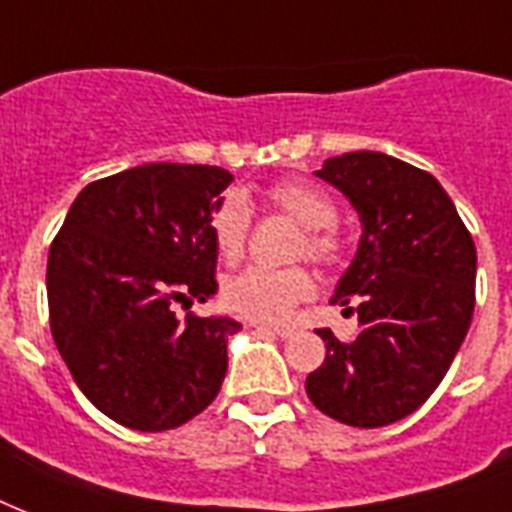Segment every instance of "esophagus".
Returning <instances> with one entry per match:
<instances>
[{
	"mask_svg": "<svg viewBox=\"0 0 512 512\" xmlns=\"http://www.w3.org/2000/svg\"><path fill=\"white\" fill-rule=\"evenodd\" d=\"M257 329H265V332H271V335L279 337H289L295 332V327H279V324H257Z\"/></svg>",
	"mask_w": 512,
	"mask_h": 512,
	"instance_id": "34e87169",
	"label": "esophagus"
}]
</instances>
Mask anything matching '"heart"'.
<instances>
[{"mask_svg": "<svg viewBox=\"0 0 512 512\" xmlns=\"http://www.w3.org/2000/svg\"><path fill=\"white\" fill-rule=\"evenodd\" d=\"M265 201L303 225V239L297 255L311 257L319 265H337L345 255V239L337 231V204L324 188L303 177H284L265 191ZM247 201L231 193L225 196L209 217V231L220 260L236 263L244 255L249 239ZM316 292V281L303 265L295 268H247L223 284V305L233 316L252 321H284Z\"/></svg>", "mask_w": 512, "mask_h": 512, "instance_id": "heart-1", "label": "heart"}]
</instances>
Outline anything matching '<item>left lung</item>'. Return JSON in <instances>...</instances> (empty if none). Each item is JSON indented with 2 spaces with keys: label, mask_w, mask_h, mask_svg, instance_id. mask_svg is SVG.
<instances>
[{
  "label": "left lung",
  "mask_w": 512,
  "mask_h": 512,
  "mask_svg": "<svg viewBox=\"0 0 512 512\" xmlns=\"http://www.w3.org/2000/svg\"><path fill=\"white\" fill-rule=\"evenodd\" d=\"M316 175L348 196L364 233L332 297L358 332H316L327 358L305 390L332 420L382 428L428 401L468 335L476 244L436 177L401 159L353 151Z\"/></svg>",
  "instance_id": "1"
}]
</instances>
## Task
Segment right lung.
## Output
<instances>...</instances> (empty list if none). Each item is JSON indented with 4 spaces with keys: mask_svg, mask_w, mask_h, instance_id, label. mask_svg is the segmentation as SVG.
Returning a JSON list of instances; mask_svg holds the SVG:
<instances>
[{
    "mask_svg": "<svg viewBox=\"0 0 512 512\" xmlns=\"http://www.w3.org/2000/svg\"><path fill=\"white\" fill-rule=\"evenodd\" d=\"M223 167L143 164L90 183L47 257L52 340L79 390L132 430H170L223 385L233 319L188 311L217 292L209 217Z\"/></svg>",
    "mask_w": 512,
    "mask_h": 512,
    "instance_id": "right-lung-1",
    "label": "right lung"
}]
</instances>
